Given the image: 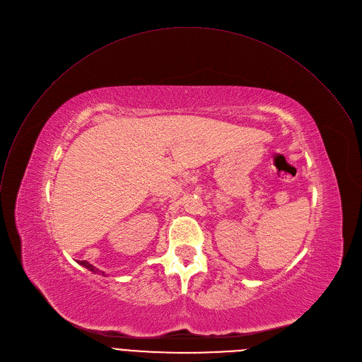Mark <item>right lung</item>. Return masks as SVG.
I'll use <instances>...</instances> for the list:
<instances>
[{
  "instance_id": "right-lung-1",
  "label": "right lung",
  "mask_w": 362,
  "mask_h": 362,
  "mask_svg": "<svg viewBox=\"0 0 362 362\" xmlns=\"http://www.w3.org/2000/svg\"><path fill=\"white\" fill-rule=\"evenodd\" d=\"M80 264H81V265H84L86 268H88L90 271H94V272H95V271H98L94 265H91V264H90V262H87V261H80ZM103 274H104V272H103Z\"/></svg>"
}]
</instances>
